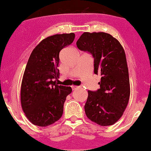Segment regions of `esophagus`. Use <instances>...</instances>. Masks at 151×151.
I'll return each mask as SVG.
<instances>
[{
    "label": "esophagus",
    "instance_id": "34e87169",
    "mask_svg": "<svg viewBox=\"0 0 151 151\" xmlns=\"http://www.w3.org/2000/svg\"><path fill=\"white\" fill-rule=\"evenodd\" d=\"M80 87V86H76V85H73V86H72V89H78V88H79Z\"/></svg>",
    "mask_w": 151,
    "mask_h": 151
}]
</instances>
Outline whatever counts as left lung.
<instances>
[{"label": "left lung", "mask_w": 151, "mask_h": 151, "mask_svg": "<svg viewBox=\"0 0 151 151\" xmlns=\"http://www.w3.org/2000/svg\"><path fill=\"white\" fill-rule=\"evenodd\" d=\"M76 45L92 53L94 73L101 76V88L96 92L88 91L86 117L99 126H111L123 116L131 92L124 49L117 39L104 32H84Z\"/></svg>", "instance_id": "8db88e82"}]
</instances>
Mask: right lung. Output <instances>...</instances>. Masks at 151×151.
Segmentation results:
<instances>
[{"instance_id": "1", "label": "right lung", "mask_w": 151, "mask_h": 151, "mask_svg": "<svg viewBox=\"0 0 151 151\" xmlns=\"http://www.w3.org/2000/svg\"><path fill=\"white\" fill-rule=\"evenodd\" d=\"M74 39V33L50 36L30 55L22 80L20 102L26 117L35 126H48L62 116L72 88L56 84L59 78V52Z\"/></svg>"}]
</instances>
